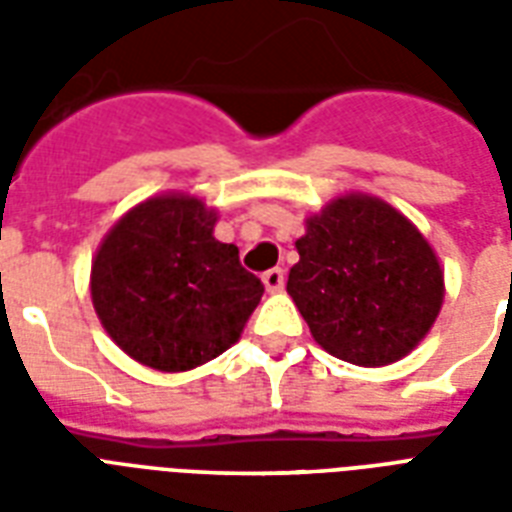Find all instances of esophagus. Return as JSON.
I'll return each instance as SVG.
<instances>
[{
  "label": "esophagus",
  "instance_id": "esophagus-1",
  "mask_svg": "<svg viewBox=\"0 0 512 512\" xmlns=\"http://www.w3.org/2000/svg\"><path fill=\"white\" fill-rule=\"evenodd\" d=\"M284 271L281 268H271V271H265L263 273V284L268 292H279V289H284Z\"/></svg>",
  "mask_w": 512,
  "mask_h": 512
}]
</instances>
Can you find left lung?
<instances>
[{"instance_id":"1","label":"left lung","mask_w":512,"mask_h":512,"mask_svg":"<svg viewBox=\"0 0 512 512\" xmlns=\"http://www.w3.org/2000/svg\"><path fill=\"white\" fill-rule=\"evenodd\" d=\"M287 292L332 356L358 366L404 358L444 303L436 252L401 212L372 196H342L308 217Z\"/></svg>"}]
</instances>
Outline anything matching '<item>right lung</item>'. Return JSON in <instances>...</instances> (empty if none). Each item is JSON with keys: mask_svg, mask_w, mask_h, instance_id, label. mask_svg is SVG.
<instances>
[{"mask_svg": "<svg viewBox=\"0 0 512 512\" xmlns=\"http://www.w3.org/2000/svg\"><path fill=\"white\" fill-rule=\"evenodd\" d=\"M215 212L193 196H156L111 228L92 260V305L140 364L185 372L239 340L265 287L239 249L212 236Z\"/></svg>", "mask_w": 512, "mask_h": 512, "instance_id": "obj_1", "label": "right lung"}]
</instances>
